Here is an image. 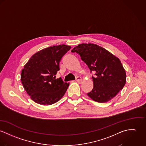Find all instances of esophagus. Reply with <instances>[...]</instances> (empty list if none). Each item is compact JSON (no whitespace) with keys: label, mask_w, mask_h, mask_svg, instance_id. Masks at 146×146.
Here are the masks:
<instances>
[{"label":"esophagus","mask_w":146,"mask_h":146,"mask_svg":"<svg viewBox=\"0 0 146 146\" xmlns=\"http://www.w3.org/2000/svg\"><path fill=\"white\" fill-rule=\"evenodd\" d=\"M76 80L78 82H81L82 81V79L80 77H76Z\"/></svg>","instance_id":"34e87169"}]
</instances>
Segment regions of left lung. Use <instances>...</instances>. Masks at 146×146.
Here are the masks:
<instances>
[{
  "label": "left lung",
  "mask_w": 146,
  "mask_h": 146,
  "mask_svg": "<svg viewBox=\"0 0 146 146\" xmlns=\"http://www.w3.org/2000/svg\"><path fill=\"white\" fill-rule=\"evenodd\" d=\"M71 52L77 53L87 65L90 71L95 73L92 77L93 88L87 95L100 103L110 101L126 82V73L120 60L106 49L94 44H81Z\"/></svg>",
  "instance_id": "obj_1"
}]
</instances>
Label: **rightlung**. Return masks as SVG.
Wrapping results in <instances>:
<instances>
[{
	"label": "right lung",
	"mask_w": 146,
	"mask_h": 146,
	"mask_svg": "<svg viewBox=\"0 0 146 146\" xmlns=\"http://www.w3.org/2000/svg\"><path fill=\"white\" fill-rule=\"evenodd\" d=\"M62 44L43 49L29 59L22 70L24 88L35 103L50 105L64 95L69 83L56 78L61 58L70 49Z\"/></svg>",
	"instance_id": "1"
}]
</instances>
